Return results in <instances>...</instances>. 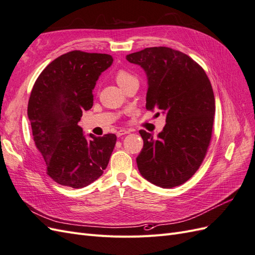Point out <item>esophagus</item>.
<instances>
[{
  "instance_id": "34e87169",
  "label": "esophagus",
  "mask_w": 255,
  "mask_h": 255,
  "mask_svg": "<svg viewBox=\"0 0 255 255\" xmlns=\"http://www.w3.org/2000/svg\"><path fill=\"white\" fill-rule=\"evenodd\" d=\"M129 132H130V130H129V129H120V130H118V132H117V134H116V135H117L118 137H121V136H123V135H127V134H129Z\"/></svg>"
}]
</instances>
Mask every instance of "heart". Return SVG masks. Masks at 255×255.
I'll return each mask as SVG.
<instances>
[{
  "label": "heart",
  "mask_w": 255,
  "mask_h": 255,
  "mask_svg": "<svg viewBox=\"0 0 255 255\" xmlns=\"http://www.w3.org/2000/svg\"><path fill=\"white\" fill-rule=\"evenodd\" d=\"M116 81L119 84V86L123 89L126 86H128V84L133 83V82H138L137 78L132 73H129L127 70H119L117 73H116Z\"/></svg>",
  "instance_id": "b5f03b06"
}]
</instances>
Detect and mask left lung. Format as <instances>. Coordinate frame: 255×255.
Returning a JSON list of instances; mask_svg holds the SVG:
<instances>
[{
	"instance_id": "left-lung-1",
	"label": "left lung",
	"mask_w": 255,
	"mask_h": 255,
	"mask_svg": "<svg viewBox=\"0 0 255 255\" xmlns=\"http://www.w3.org/2000/svg\"><path fill=\"white\" fill-rule=\"evenodd\" d=\"M148 79L145 109L166 116L156 137L143 129V148L136 161L146 181L172 188L188 181L202 164L210 145L215 97L203 69L188 55L166 47L127 55Z\"/></svg>"
}]
</instances>
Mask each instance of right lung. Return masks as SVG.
Returning a JSON list of instances; mask_svg holds the SVG:
<instances>
[{
  "label": "right lung",
  "mask_w": 255,
  "mask_h": 255,
  "mask_svg": "<svg viewBox=\"0 0 255 255\" xmlns=\"http://www.w3.org/2000/svg\"><path fill=\"white\" fill-rule=\"evenodd\" d=\"M109 54L71 51L45 67L30 92L27 116L34 141L56 183L83 188L106 169L117 137L88 138L79 121L94 104L99 76L113 64Z\"/></svg>",
  "instance_id": "add662e5"
}]
</instances>
